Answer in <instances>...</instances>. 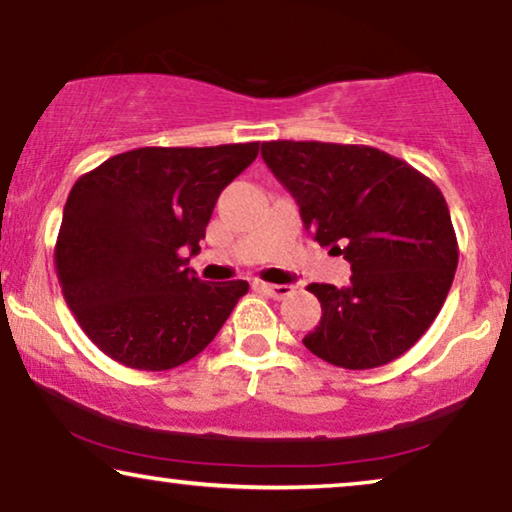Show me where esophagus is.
<instances>
[{"label":"esophagus","instance_id":"1","mask_svg":"<svg viewBox=\"0 0 512 512\" xmlns=\"http://www.w3.org/2000/svg\"><path fill=\"white\" fill-rule=\"evenodd\" d=\"M254 286H256L258 291L268 293L270 298H277V300H282V298H286V296H291V291H293V286H291V284H268V282H256Z\"/></svg>","mask_w":512,"mask_h":512}]
</instances>
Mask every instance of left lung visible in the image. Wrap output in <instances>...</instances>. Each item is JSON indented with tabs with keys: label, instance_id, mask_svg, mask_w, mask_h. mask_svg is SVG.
I'll list each match as a JSON object with an SVG mask.
<instances>
[{
	"label": "left lung",
	"instance_id": "left-lung-1",
	"mask_svg": "<svg viewBox=\"0 0 512 512\" xmlns=\"http://www.w3.org/2000/svg\"><path fill=\"white\" fill-rule=\"evenodd\" d=\"M261 156L314 240L352 263L342 289L307 286L321 321L303 345L347 370L408 352L438 317L459 261L440 188L375 146L277 139L263 142Z\"/></svg>",
	"mask_w": 512,
	"mask_h": 512
}]
</instances>
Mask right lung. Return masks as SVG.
<instances>
[{
	"instance_id": "right-lung-1",
	"label": "right lung",
	"mask_w": 512,
	"mask_h": 512,
	"mask_svg": "<svg viewBox=\"0 0 512 512\" xmlns=\"http://www.w3.org/2000/svg\"><path fill=\"white\" fill-rule=\"evenodd\" d=\"M258 142L144 146L104 160L69 191L55 270L83 333L135 370H170L216 338L249 284L186 268L223 188Z\"/></svg>"
}]
</instances>
